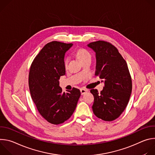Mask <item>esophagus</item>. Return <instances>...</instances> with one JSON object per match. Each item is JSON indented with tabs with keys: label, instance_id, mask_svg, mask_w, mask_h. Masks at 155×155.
<instances>
[{
	"label": "esophagus",
	"instance_id": "esophagus-1",
	"mask_svg": "<svg viewBox=\"0 0 155 155\" xmlns=\"http://www.w3.org/2000/svg\"><path fill=\"white\" fill-rule=\"evenodd\" d=\"M88 90H86V89H83V88H81V89H80V92H81V95H83L86 92H87Z\"/></svg>",
	"mask_w": 155,
	"mask_h": 155
}]
</instances>
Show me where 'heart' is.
<instances>
[{
    "mask_svg": "<svg viewBox=\"0 0 155 155\" xmlns=\"http://www.w3.org/2000/svg\"><path fill=\"white\" fill-rule=\"evenodd\" d=\"M77 58L79 59V61L81 62L88 58H91V54H90V53L88 52L86 50L81 48V49H79L77 52ZM69 59L68 58H65L64 60V64L65 65H67L68 63Z\"/></svg>",
    "mask_w": 155,
    "mask_h": 155,
    "instance_id": "heart-1",
    "label": "heart"
}]
</instances>
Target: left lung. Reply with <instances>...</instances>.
I'll return each instance as SVG.
<instances>
[{"instance_id":"obj_1","label":"left lung","mask_w":155,"mask_h":155,"mask_svg":"<svg viewBox=\"0 0 155 155\" xmlns=\"http://www.w3.org/2000/svg\"><path fill=\"white\" fill-rule=\"evenodd\" d=\"M87 46L96 53L95 75L102 79L104 87L100 93L92 89V107L99 118L111 121L123 112L132 91V80L126 61L117 48L108 42L99 40Z\"/></svg>"}]
</instances>
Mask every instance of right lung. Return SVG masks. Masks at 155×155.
I'll use <instances>...</instances> for the list:
<instances>
[{"mask_svg": "<svg viewBox=\"0 0 155 155\" xmlns=\"http://www.w3.org/2000/svg\"><path fill=\"white\" fill-rule=\"evenodd\" d=\"M73 45L53 41L45 45L34 59L29 74L31 96L40 114L48 122L59 124L73 114L80 97L74 87L62 92L60 77L65 74L64 56Z\"/></svg>", "mask_w": 155, "mask_h": 155, "instance_id": "1", "label": "right lung"}]
</instances>
